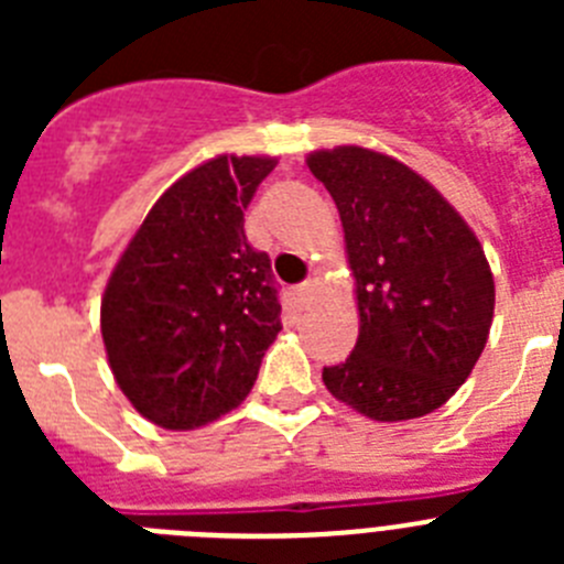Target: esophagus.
<instances>
[{"instance_id":"obj_1","label":"esophagus","mask_w":564,"mask_h":564,"mask_svg":"<svg viewBox=\"0 0 564 564\" xmlns=\"http://www.w3.org/2000/svg\"><path fill=\"white\" fill-rule=\"evenodd\" d=\"M313 293H316V282H305V285L296 288V305L302 307V311H305V307H311Z\"/></svg>"}]
</instances>
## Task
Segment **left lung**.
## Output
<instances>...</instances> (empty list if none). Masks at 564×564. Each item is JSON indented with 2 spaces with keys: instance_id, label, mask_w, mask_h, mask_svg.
I'll return each mask as SVG.
<instances>
[{
  "instance_id": "8db88e82",
  "label": "left lung",
  "mask_w": 564,
  "mask_h": 564,
  "mask_svg": "<svg viewBox=\"0 0 564 564\" xmlns=\"http://www.w3.org/2000/svg\"><path fill=\"white\" fill-rule=\"evenodd\" d=\"M344 228L358 341L325 367L336 401L370 421L435 412L471 376L495 318V273L480 239L426 177L376 149L305 158Z\"/></svg>"
}]
</instances>
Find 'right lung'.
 Listing matches in <instances>:
<instances>
[{
  "label": "right lung",
  "mask_w": 564,
  "mask_h": 564,
  "mask_svg": "<svg viewBox=\"0 0 564 564\" xmlns=\"http://www.w3.org/2000/svg\"><path fill=\"white\" fill-rule=\"evenodd\" d=\"M271 154H217L154 200L101 296L109 370L154 426L188 432L246 401L282 330L271 259L246 239V208Z\"/></svg>",
  "instance_id": "1"
}]
</instances>
